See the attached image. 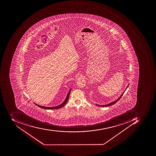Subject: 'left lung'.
Here are the masks:
<instances>
[{
  "instance_id": "obj_1",
  "label": "left lung",
  "mask_w": 156,
  "mask_h": 156,
  "mask_svg": "<svg viewBox=\"0 0 156 156\" xmlns=\"http://www.w3.org/2000/svg\"><path fill=\"white\" fill-rule=\"evenodd\" d=\"M129 85H128L127 87V88H127V87H128ZM124 92H125V91H124ZM124 92L123 93V94H122V95H121V97H120V98H119L117 100H116V101H114V102H112L111 103H110V104H108V105H98V106H102H102H103V107H106H106H107V106H110V105H114V104H115V103H116V102H117V101H119V100H120V99L121 98H122V95H123V94H124Z\"/></svg>"
}]
</instances>
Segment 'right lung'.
Listing matches in <instances>:
<instances>
[{
	"instance_id": "1",
	"label": "right lung",
	"mask_w": 156,
	"mask_h": 156,
	"mask_svg": "<svg viewBox=\"0 0 156 156\" xmlns=\"http://www.w3.org/2000/svg\"><path fill=\"white\" fill-rule=\"evenodd\" d=\"M70 90H71V89L69 91V93H68V94H67V97H66V98L65 99V101H64L62 104H61L60 105H58V106H55V107H45V106H41V105H38L35 104V103L34 104L37 106L40 107V108H44V109H59V108H62L64 105H65L67 101H68V99H69V96L70 95Z\"/></svg>"
}]
</instances>
